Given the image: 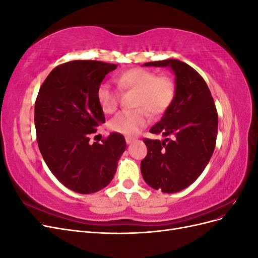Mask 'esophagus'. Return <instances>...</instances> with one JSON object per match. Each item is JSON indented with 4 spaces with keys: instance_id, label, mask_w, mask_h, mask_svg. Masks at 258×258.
Returning a JSON list of instances; mask_svg holds the SVG:
<instances>
[{
    "instance_id": "34e87169",
    "label": "esophagus",
    "mask_w": 258,
    "mask_h": 258,
    "mask_svg": "<svg viewBox=\"0 0 258 258\" xmlns=\"http://www.w3.org/2000/svg\"><path fill=\"white\" fill-rule=\"evenodd\" d=\"M134 141H135V139H134V138L126 137V142H127V144H130V143H132Z\"/></svg>"
}]
</instances>
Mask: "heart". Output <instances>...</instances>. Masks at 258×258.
Masks as SVG:
<instances>
[{
  "mask_svg": "<svg viewBox=\"0 0 258 258\" xmlns=\"http://www.w3.org/2000/svg\"><path fill=\"white\" fill-rule=\"evenodd\" d=\"M120 90L136 92L135 111H123L108 122L111 130L122 135H135L144 128L148 113L159 116L165 113L175 97V83L167 75L157 76L143 68H132L115 79ZM98 103L105 114H113L118 107V95L110 85L102 84L97 89Z\"/></svg>",
  "mask_w": 258,
  "mask_h": 258,
  "instance_id": "b5f03b06",
  "label": "heart"
}]
</instances>
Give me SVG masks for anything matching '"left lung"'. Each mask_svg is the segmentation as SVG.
Returning <instances> with one entry per match:
<instances>
[{
  "mask_svg": "<svg viewBox=\"0 0 258 258\" xmlns=\"http://www.w3.org/2000/svg\"><path fill=\"white\" fill-rule=\"evenodd\" d=\"M143 66L171 68L176 91L161 119L150 130L166 139L143 140L147 155L141 162L142 176L154 189L177 192L196 181L212 157L217 111L207 83L185 62L167 59Z\"/></svg>",
  "mask_w": 258,
  "mask_h": 258,
  "instance_id": "8db88e82",
  "label": "left lung"
}]
</instances>
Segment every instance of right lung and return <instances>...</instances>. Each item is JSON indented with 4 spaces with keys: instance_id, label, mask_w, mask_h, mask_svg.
<instances>
[{
    "instance_id": "add662e5",
    "label": "right lung",
    "mask_w": 258,
    "mask_h": 258,
    "mask_svg": "<svg viewBox=\"0 0 258 258\" xmlns=\"http://www.w3.org/2000/svg\"><path fill=\"white\" fill-rule=\"evenodd\" d=\"M117 64L74 60L54 68L35 101L34 123L38 148L60 183L80 194L104 188L113 179L126 150V140L113 132L102 144H90V135L105 122L97 89Z\"/></svg>"
}]
</instances>
